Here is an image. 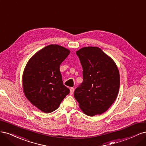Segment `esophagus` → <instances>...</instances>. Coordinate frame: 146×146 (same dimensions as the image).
<instances>
[{
	"label": "esophagus",
	"instance_id": "esophagus-1",
	"mask_svg": "<svg viewBox=\"0 0 146 146\" xmlns=\"http://www.w3.org/2000/svg\"><path fill=\"white\" fill-rule=\"evenodd\" d=\"M74 91V88H70V95H72V94H73Z\"/></svg>",
	"mask_w": 146,
	"mask_h": 146
}]
</instances>
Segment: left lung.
Instances as JSON below:
<instances>
[{
	"label": "left lung",
	"instance_id": "1",
	"mask_svg": "<svg viewBox=\"0 0 146 146\" xmlns=\"http://www.w3.org/2000/svg\"><path fill=\"white\" fill-rule=\"evenodd\" d=\"M83 68V82L74 91L82 111L93 116L105 112L115 101L120 86L114 61L98 47H85L76 52Z\"/></svg>",
	"mask_w": 146,
	"mask_h": 146
}]
</instances>
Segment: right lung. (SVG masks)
<instances>
[{"mask_svg": "<svg viewBox=\"0 0 146 146\" xmlns=\"http://www.w3.org/2000/svg\"><path fill=\"white\" fill-rule=\"evenodd\" d=\"M70 50L57 44L42 48L31 58L23 76L25 96L41 111L48 113L58 108L70 91L63 85L60 70L61 63Z\"/></svg>", "mask_w": 146, "mask_h": 146, "instance_id": "1", "label": "right lung"}]
</instances>
